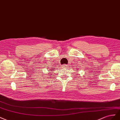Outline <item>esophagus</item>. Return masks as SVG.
<instances>
[{
	"instance_id": "34e87169",
	"label": "esophagus",
	"mask_w": 120,
	"mask_h": 120,
	"mask_svg": "<svg viewBox=\"0 0 120 120\" xmlns=\"http://www.w3.org/2000/svg\"><path fill=\"white\" fill-rule=\"evenodd\" d=\"M67 67H68V65H66V64H64L62 65L63 68H67Z\"/></svg>"
}]
</instances>
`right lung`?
Listing matches in <instances>:
<instances>
[{
  "mask_svg": "<svg viewBox=\"0 0 120 120\" xmlns=\"http://www.w3.org/2000/svg\"><path fill=\"white\" fill-rule=\"evenodd\" d=\"M54 67H53V68H52V69H50V70H51V71H52V69H54ZM49 72H50V71H49Z\"/></svg>",
  "mask_w": 120,
  "mask_h": 120,
  "instance_id": "add662e5",
  "label": "right lung"
}]
</instances>
